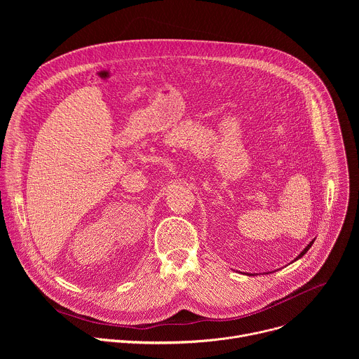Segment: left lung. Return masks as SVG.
I'll list each match as a JSON object with an SVG mask.
<instances>
[{"label": "left lung", "mask_w": 359, "mask_h": 359, "mask_svg": "<svg viewBox=\"0 0 359 359\" xmlns=\"http://www.w3.org/2000/svg\"><path fill=\"white\" fill-rule=\"evenodd\" d=\"M313 243H314V241H311V243H310V244H309V245H306V247H305V248H304V250H302V252H301V254H299V255H298V257H297V259H301V257H302V255H304V254H305V252H306V251H309V248H310V247H311V244H313Z\"/></svg>", "instance_id": "obj_1"}]
</instances>
